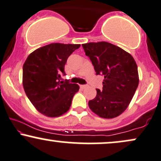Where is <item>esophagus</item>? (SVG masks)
Segmentation results:
<instances>
[{"mask_svg":"<svg viewBox=\"0 0 161 161\" xmlns=\"http://www.w3.org/2000/svg\"><path fill=\"white\" fill-rule=\"evenodd\" d=\"M80 87H81V88H82V89H85V88H86L87 87V86H86V85H82V86H80Z\"/></svg>","mask_w":161,"mask_h":161,"instance_id":"1","label":"esophagus"}]
</instances>
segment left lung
Returning a JSON list of instances; mask_svg holds the SVG:
<instances>
[{
    "instance_id": "1",
    "label": "left lung",
    "mask_w": 161,
    "mask_h": 161,
    "mask_svg": "<svg viewBox=\"0 0 161 161\" xmlns=\"http://www.w3.org/2000/svg\"><path fill=\"white\" fill-rule=\"evenodd\" d=\"M97 75H103V90L88 102L93 112L103 119L121 115L129 106L139 85L137 65L132 55L107 42L82 44Z\"/></svg>"
}]
</instances>
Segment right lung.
Listing matches in <instances>:
<instances>
[{"label": "right lung", "mask_w": 161, "mask_h": 161, "mask_svg": "<svg viewBox=\"0 0 161 161\" xmlns=\"http://www.w3.org/2000/svg\"><path fill=\"white\" fill-rule=\"evenodd\" d=\"M80 44L51 43L36 49L23 65L22 84L27 97L38 112L48 117H58L68 111L77 84L64 82L68 57Z\"/></svg>", "instance_id": "right-lung-1"}]
</instances>
